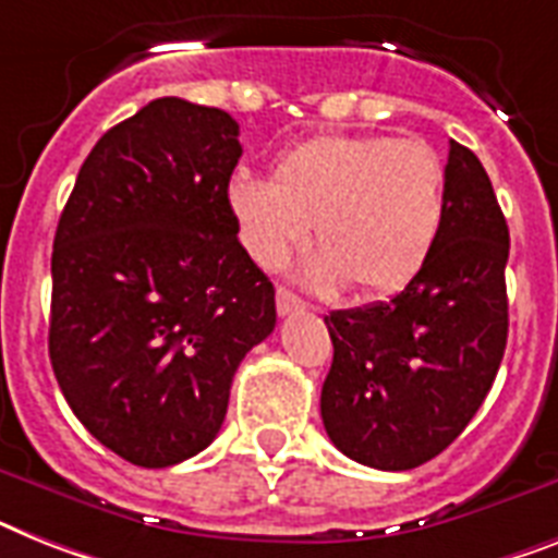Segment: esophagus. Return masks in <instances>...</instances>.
<instances>
[{
  "instance_id": "esophagus-1",
  "label": "esophagus",
  "mask_w": 558,
  "mask_h": 558,
  "mask_svg": "<svg viewBox=\"0 0 558 558\" xmlns=\"http://www.w3.org/2000/svg\"><path fill=\"white\" fill-rule=\"evenodd\" d=\"M276 311H279V316H290V313L305 311V302H302L293 290L279 284V288H276Z\"/></svg>"
}]
</instances>
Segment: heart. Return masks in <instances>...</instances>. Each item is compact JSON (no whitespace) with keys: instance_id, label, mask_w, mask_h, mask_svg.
<instances>
[{"instance_id":"obj_1","label":"heart","mask_w":558,"mask_h":558,"mask_svg":"<svg viewBox=\"0 0 558 558\" xmlns=\"http://www.w3.org/2000/svg\"><path fill=\"white\" fill-rule=\"evenodd\" d=\"M228 199L256 262H282L316 222L322 253L307 262V282L319 290L348 282L359 296H388L430 259L448 210V177L422 140L328 133L284 150L270 182L236 177Z\"/></svg>"}]
</instances>
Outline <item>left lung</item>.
<instances>
[{
  "instance_id": "obj_1",
  "label": "left lung",
  "mask_w": 558,
  "mask_h": 558,
  "mask_svg": "<svg viewBox=\"0 0 558 558\" xmlns=\"http://www.w3.org/2000/svg\"><path fill=\"white\" fill-rule=\"evenodd\" d=\"M448 210L425 268L388 302L325 316L322 422L353 462L411 471L462 434L508 344L510 233L473 150L450 142Z\"/></svg>"
}]
</instances>
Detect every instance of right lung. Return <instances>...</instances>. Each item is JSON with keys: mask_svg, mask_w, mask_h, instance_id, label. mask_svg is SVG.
I'll use <instances>...</instances> for the list:
<instances>
[{"mask_svg": "<svg viewBox=\"0 0 558 558\" xmlns=\"http://www.w3.org/2000/svg\"><path fill=\"white\" fill-rule=\"evenodd\" d=\"M236 119L177 96L110 128L80 168L50 256V365L87 434L170 468L216 439L230 381L276 325L239 242Z\"/></svg>", "mask_w": 558, "mask_h": 558, "instance_id": "right-lung-1", "label": "right lung"}]
</instances>
